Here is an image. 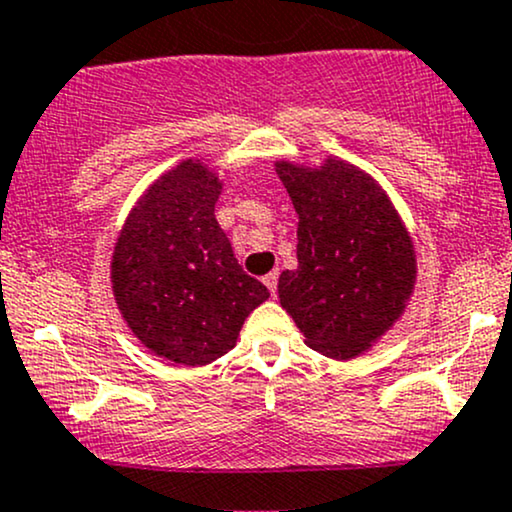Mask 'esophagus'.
Masks as SVG:
<instances>
[{
  "mask_svg": "<svg viewBox=\"0 0 512 512\" xmlns=\"http://www.w3.org/2000/svg\"><path fill=\"white\" fill-rule=\"evenodd\" d=\"M262 281H264V286H267V289H269V293H272V296H274V293H276V281H279V272H276V269H274V272H269L267 276H262Z\"/></svg>",
  "mask_w": 512,
  "mask_h": 512,
  "instance_id": "1",
  "label": "esophagus"
}]
</instances>
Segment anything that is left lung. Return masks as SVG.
Wrapping results in <instances>:
<instances>
[{
    "instance_id": "obj_1",
    "label": "left lung",
    "mask_w": 512,
    "mask_h": 512,
    "mask_svg": "<svg viewBox=\"0 0 512 512\" xmlns=\"http://www.w3.org/2000/svg\"><path fill=\"white\" fill-rule=\"evenodd\" d=\"M298 214V267L279 276V303L305 344L351 361L404 315L416 284V248L373 175L327 156L310 168L276 161Z\"/></svg>"
}]
</instances>
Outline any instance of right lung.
Returning a JSON list of instances; mask_svg holds the SVG:
<instances>
[{
	"label": "right lung",
	"mask_w": 512,
	"mask_h": 512,
	"mask_svg": "<svg viewBox=\"0 0 512 512\" xmlns=\"http://www.w3.org/2000/svg\"><path fill=\"white\" fill-rule=\"evenodd\" d=\"M221 190L216 170L185 158L134 202L110 257L129 330L151 354L187 368L228 354L245 317L269 298L240 269L216 221Z\"/></svg>",
	"instance_id": "obj_1"
}]
</instances>
